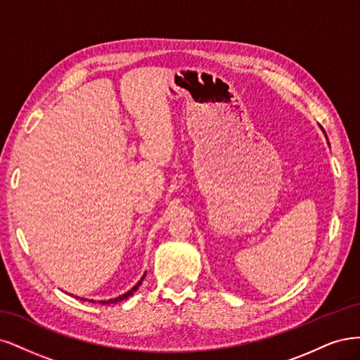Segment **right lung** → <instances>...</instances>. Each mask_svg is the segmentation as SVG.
I'll return each mask as SVG.
<instances>
[{
    "mask_svg": "<svg viewBox=\"0 0 360 360\" xmlns=\"http://www.w3.org/2000/svg\"><path fill=\"white\" fill-rule=\"evenodd\" d=\"M145 275L146 274H143V276L141 278V281H139L131 290H129V292H127V293H124V295H121V296H118V297H115V299H109V300H100V304L101 305H110V304H117V302H120V300H122V299H127V297H129V296H131L134 292H136V290L139 288V285H141L142 284V281H143V278H145ZM82 300H88V299H82ZM89 302H94V300H89Z\"/></svg>",
    "mask_w": 360,
    "mask_h": 360,
    "instance_id": "right-lung-1",
    "label": "right lung"
}]
</instances>
